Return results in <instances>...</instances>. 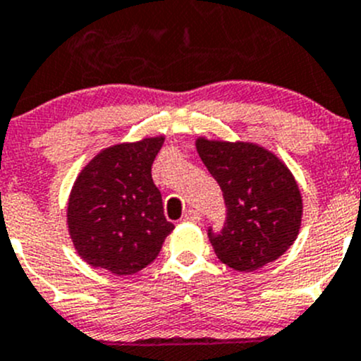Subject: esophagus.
Wrapping results in <instances>:
<instances>
[{"instance_id": "1", "label": "esophagus", "mask_w": 361, "mask_h": 361, "mask_svg": "<svg viewBox=\"0 0 361 361\" xmlns=\"http://www.w3.org/2000/svg\"><path fill=\"white\" fill-rule=\"evenodd\" d=\"M185 222H200L201 221V214L197 210H188L183 217Z\"/></svg>"}]
</instances>
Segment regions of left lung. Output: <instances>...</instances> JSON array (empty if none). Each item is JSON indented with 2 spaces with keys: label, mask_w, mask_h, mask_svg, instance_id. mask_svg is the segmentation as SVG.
<instances>
[{
  "label": "left lung",
  "mask_w": 361,
  "mask_h": 361,
  "mask_svg": "<svg viewBox=\"0 0 361 361\" xmlns=\"http://www.w3.org/2000/svg\"><path fill=\"white\" fill-rule=\"evenodd\" d=\"M196 147L226 203L224 228L208 230L219 260L240 272L278 260L301 228L302 197L290 169L252 142L200 137Z\"/></svg>",
  "instance_id": "left-lung-1"
}]
</instances>
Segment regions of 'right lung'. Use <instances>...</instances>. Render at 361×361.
<instances>
[{
    "label": "right lung",
    "mask_w": 361,
    "mask_h": 361,
    "mask_svg": "<svg viewBox=\"0 0 361 361\" xmlns=\"http://www.w3.org/2000/svg\"><path fill=\"white\" fill-rule=\"evenodd\" d=\"M161 144L164 135L106 147L74 181L67 228L74 249L92 267L117 276L142 271L174 230L151 178Z\"/></svg>",
    "instance_id": "obj_1"
}]
</instances>
